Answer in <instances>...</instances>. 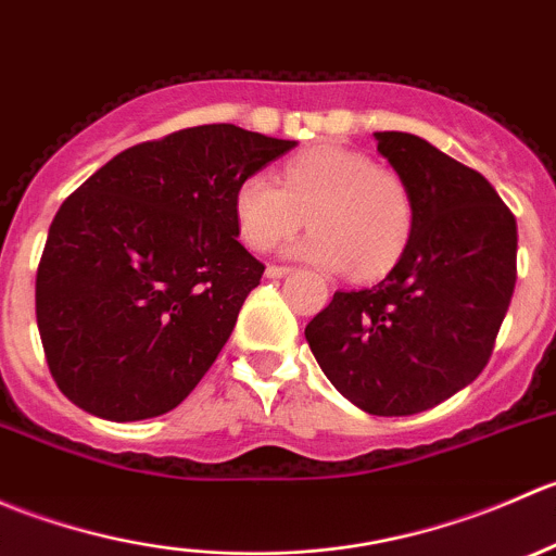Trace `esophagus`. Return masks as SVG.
<instances>
[{
	"label": "esophagus",
	"mask_w": 556,
	"mask_h": 556,
	"mask_svg": "<svg viewBox=\"0 0 556 556\" xmlns=\"http://www.w3.org/2000/svg\"><path fill=\"white\" fill-rule=\"evenodd\" d=\"M290 271H293V268H290V266H268L266 268V277L268 279H282V277H288Z\"/></svg>",
	"instance_id": "1"
}]
</instances>
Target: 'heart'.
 <instances>
[{
  "instance_id": "obj_1",
  "label": "heart",
  "mask_w": 556,
  "mask_h": 556,
  "mask_svg": "<svg viewBox=\"0 0 556 556\" xmlns=\"http://www.w3.org/2000/svg\"><path fill=\"white\" fill-rule=\"evenodd\" d=\"M233 223L250 250H271L309 215L314 231L290 252L330 271L371 279L392 268L414 228V201L395 172L341 144H317L279 169L247 174L233 188Z\"/></svg>"
}]
</instances>
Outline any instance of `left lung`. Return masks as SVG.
<instances>
[{"label":"left lung","instance_id":"8db88e82","mask_svg":"<svg viewBox=\"0 0 556 556\" xmlns=\"http://www.w3.org/2000/svg\"><path fill=\"white\" fill-rule=\"evenodd\" d=\"M374 137L412 193V237L382 282L336 290L306 341L346 401L406 417L484 371L517 285V220L479 172L422 137Z\"/></svg>","mask_w":556,"mask_h":556}]
</instances>
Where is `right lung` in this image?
<instances>
[{
    "mask_svg": "<svg viewBox=\"0 0 556 556\" xmlns=\"http://www.w3.org/2000/svg\"><path fill=\"white\" fill-rule=\"evenodd\" d=\"M231 123L123 150L61 204L37 268V328L59 390L110 422L190 395L261 285L233 188L293 150Z\"/></svg>",
    "mask_w": 556,
    "mask_h": 556,
    "instance_id": "add662e5",
    "label": "right lung"
}]
</instances>
